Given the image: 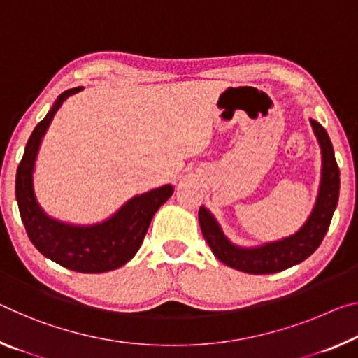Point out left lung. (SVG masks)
<instances>
[{
    "mask_svg": "<svg viewBox=\"0 0 358 358\" xmlns=\"http://www.w3.org/2000/svg\"><path fill=\"white\" fill-rule=\"evenodd\" d=\"M309 121L322 151V177L314 208L306 223L294 234L258 247H241L229 241L208 208L203 206L199 208V223L203 237L215 257L229 268L255 275L274 274L310 257L325 237L334 208L338 206L339 169L327 130L315 119Z\"/></svg>",
    "mask_w": 358,
    "mask_h": 358,
    "instance_id": "8db88e82",
    "label": "left lung"
}]
</instances>
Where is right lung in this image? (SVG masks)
Instances as JSON below:
<instances>
[{"label":"right lung","mask_w":358,"mask_h":358,"mask_svg":"<svg viewBox=\"0 0 358 358\" xmlns=\"http://www.w3.org/2000/svg\"><path fill=\"white\" fill-rule=\"evenodd\" d=\"M83 87L65 90L57 97L46 117L27 141L15 175V199L27 234L44 257L66 269L99 274L121 268L135 257L155 213L173 194L172 185L134 196L110 218L95 224H71L55 220L39 206L33 186V172L43 137L64 101Z\"/></svg>","instance_id":"add662e5"}]
</instances>
